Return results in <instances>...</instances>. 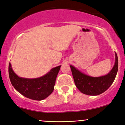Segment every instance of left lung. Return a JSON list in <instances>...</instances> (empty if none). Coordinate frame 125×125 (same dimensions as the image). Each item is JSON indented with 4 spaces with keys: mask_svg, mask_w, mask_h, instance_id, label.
<instances>
[{
    "mask_svg": "<svg viewBox=\"0 0 125 125\" xmlns=\"http://www.w3.org/2000/svg\"><path fill=\"white\" fill-rule=\"evenodd\" d=\"M118 57L115 52L114 66L108 73L100 77L87 75L70 65L74 83L80 92L88 95H98L104 93L111 86L118 71Z\"/></svg>",
    "mask_w": 125,
    "mask_h": 125,
    "instance_id": "left-lung-1",
    "label": "left lung"
}]
</instances>
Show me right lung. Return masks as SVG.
<instances>
[{
    "instance_id": "1",
    "label": "right lung",
    "mask_w": 125,
    "mask_h": 125,
    "mask_svg": "<svg viewBox=\"0 0 125 125\" xmlns=\"http://www.w3.org/2000/svg\"><path fill=\"white\" fill-rule=\"evenodd\" d=\"M61 66L51 69L49 72L40 77L27 79L17 75L9 63V79L14 88L24 96L32 100H42L53 92Z\"/></svg>"
}]
</instances>
